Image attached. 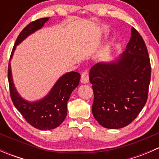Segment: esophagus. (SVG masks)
<instances>
[{
    "instance_id": "esophagus-1",
    "label": "esophagus",
    "mask_w": 159,
    "mask_h": 159,
    "mask_svg": "<svg viewBox=\"0 0 159 159\" xmlns=\"http://www.w3.org/2000/svg\"><path fill=\"white\" fill-rule=\"evenodd\" d=\"M89 81V72L87 70L85 71L82 72L81 74V83L83 84H87Z\"/></svg>"
}]
</instances>
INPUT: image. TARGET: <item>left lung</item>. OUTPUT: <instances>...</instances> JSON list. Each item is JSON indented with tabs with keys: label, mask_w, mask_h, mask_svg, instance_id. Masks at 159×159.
<instances>
[{
	"label": "left lung",
	"mask_w": 159,
	"mask_h": 159,
	"mask_svg": "<svg viewBox=\"0 0 159 159\" xmlns=\"http://www.w3.org/2000/svg\"><path fill=\"white\" fill-rule=\"evenodd\" d=\"M150 79L146 45L140 34L131 28V39L122 54L115 61L98 63L90 70L94 118L106 129L129 125L146 103Z\"/></svg>",
	"instance_id": "left-lung-1"
}]
</instances>
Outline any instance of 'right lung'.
<instances>
[{"instance_id": "right-lung-1", "label": "right lung", "mask_w": 159, "mask_h": 159, "mask_svg": "<svg viewBox=\"0 0 159 159\" xmlns=\"http://www.w3.org/2000/svg\"><path fill=\"white\" fill-rule=\"evenodd\" d=\"M49 20L48 17L38 19L27 25L16 40L11 54L12 57L16 46L30 34L41 29ZM8 82L11 98L14 106L27 121L35 129L51 130L58 127L67 115V103L73 90L79 84L81 75L75 71L62 75L44 98L30 102L20 97L14 87L11 74V63L8 65Z\"/></svg>"}]
</instances>
